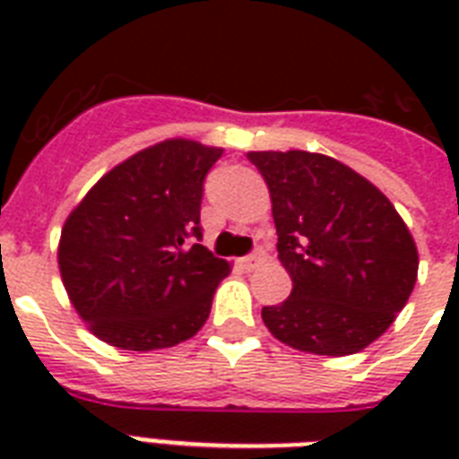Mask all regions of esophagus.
<instances>
[{"label": "esophagus", "instance_id": "34e87169", "mask_svg": "<svg viewBox=\"0 0 459 459\" xmlns=\"http://www.w3.org/2000/svg\"><path fill=\"white\" fill-rule=\"evenodd\" d=\"M264 259H266V252L262 250V247H257V250L252 252V255H247V257L240 259V266H243V269H247V272H250V269H257V266L262 264Z\"/></svg>", "mask_w": 459, "mask_h": 459}]
</instances>
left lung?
<instances>
[{
  "mask_svg": "<svg viewBox=\"0 0 459 459\" xmlns=\"http://www.w3.org/2000/svg\"><path fill=\"white\" fill-rule=\"evenodd\" d=\"M272 195L276 250L293 290L262 319L309 355H355L388 331L417 283L420 255L393 202L326 154L247 152Z\"/></svg>",
  "mask_w": 459,
  "mask_h": 459,
  "instance_id": "obj_1",
  "label": "left lung"
}]
</instances>
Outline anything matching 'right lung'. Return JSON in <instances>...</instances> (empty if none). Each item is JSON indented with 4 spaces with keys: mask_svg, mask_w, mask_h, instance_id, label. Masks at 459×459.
Listing matches in <instances>:
<instances>
[{
    "mask_svg": "<svg viewBox=\"0 0 459 459\" xmlns=\"http://www.w3.org/2000/svg\"><path fill=\"white\" fill-rule=\"evenodd\" d=\"M223 154L169 138L107 171L61 229L59 272L90 333L150 352L193 338L230 273L200 240L204 176Z\"/></svg>",
    "mask_w": 459,
    "mask_h": 459,
    "instance_id": "right-lung-1",
    "label": "right lung"
}]
</instances>
